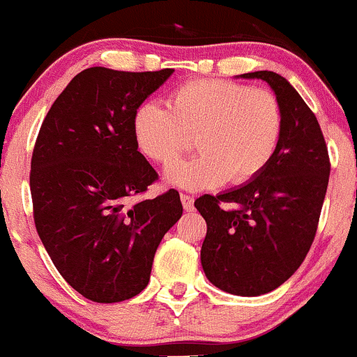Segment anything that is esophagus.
<instances>
[{
	"label": "esophagus",
	"instance_id": "obj_1",
	"mask_svg": "<svg viewBox=\"0 0 357 357\" xmlns=\"http://www.w3.org/2000/svg\"><path fill=\"white\" fill-rule=\"evenodd\" d=\"M181 203H183V208L186 211H191L195 208V198L191 197V195L181 193Z\"/></svg>",
	"mask_w": 357,
	"mask_h": 357
}]
</instances>
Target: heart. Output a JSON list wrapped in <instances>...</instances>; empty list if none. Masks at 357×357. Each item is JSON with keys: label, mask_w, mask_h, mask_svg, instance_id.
Masks as SVG:
<instances>
[{"label": "heart", "mask_w": 357, "mask_h": 357, "mask_svg": "<svg viewBox=\"0 0 357 357\" xmlns=\"http://www.w3.org/2000/svg\"><path fill=\"white\" fill-rule=\"evenodd\" d=\"M132 130L139 151L154 162L170 166L197 135L202 154L166 171L171 185L199 191L229 179L252 181L271 162L284 130L280 98L264 88L230 79H191L179 84L167 108L144 103Z\"/></svg>", "instance_id": "obj_1"}]
</instances>
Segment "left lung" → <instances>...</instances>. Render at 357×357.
<instances>
[{
	"label": "left lung",
	"instance_id": "left-lung-1",
	"mask_svg": "<svg viewBox=\"0 0 357 357\" xmlns=\"http://www.w3.org/2000/svg\"><path fill=\"white\" fill-rule=\"evenodd\" d=\"M242 77L266 81L280 98L283 139L257 178L217 197L203 195L195 206L206 222L202 266L210 283L259 296L281 287L310 250L331 159L317 116L283 76L256 70Z\"/></svg>",
	"mask_w": 357,
	"mask_h": 357
}]
</instances>
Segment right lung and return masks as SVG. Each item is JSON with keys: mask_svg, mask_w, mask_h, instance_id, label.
<instances>
[{"mask_svg": "<svg viewBox=\"0 0 357 357\" xmlns=\"http://www.w3.org/2000/svg\"><path fill=\"white\" fill-rule=\"evenodd\" d=\"M172 70L84 69L54 101L35 140L38 237L61 276L96 303L147 287L158 245L183 215L176 190L127 205L159 178L137 151L134 115Z\"/></svg>", "mask_w": 357, "mask_h": 357, "instance_id": "right-lung-1", "label": "right lung"}]
</instances>
